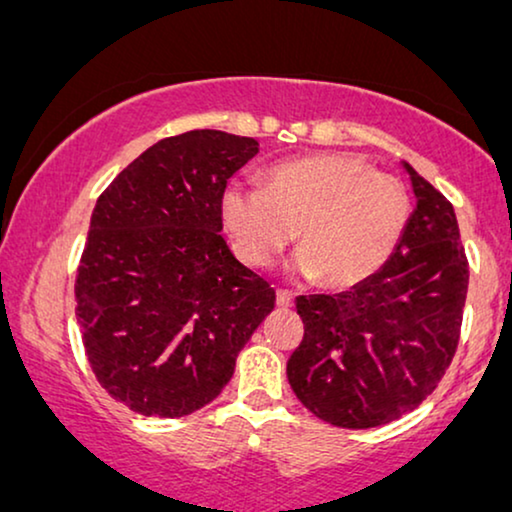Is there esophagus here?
I'll return each instance as SVG.
<instances>
[{
    "label": "esophagus",
    "mask_w": 512,
    "mask_h": 512,
    "mask_svg": "<svg viewBox=\"0 0 512 512\" xmlns=\"http://www.w3.org/2000/svg\"><path fill=\"white\" fill-rule=\"evenodd\" d=\"M276 303H278V308L287 310V308H292V305H294V296L289 294L287 289H278V292H276Z\"/></svg>",
    "instance_id": "1"
}]
</instances>
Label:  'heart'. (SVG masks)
Instances as JSON below:
<instances>
[{
	"instance_id": "heart-1",
	"label": "heart",
	"mask_w": 512,
	"mask_h": 512,
	"mask_svg": "<svg viewBox=\"0 0 512 512\" xmlns=\"http://www.w3.org/2000/svg\"><path fill=\"white\" fill-rule=\"evenodd\" d=\"M220 218L243 262L269 266L296 230V269L329 289H349L395 253L411 220V195L363 158L317 154L273 165L264 186L227 183Z\"/></svg>"
}]
</instances>
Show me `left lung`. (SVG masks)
Returning <instances> with one entry per match:
<instances>
[{
	"mask_svg": "<svg viewBox=\"0 0 512 512\" xmlns=\"http://www.w3.org/2000/svg\"><path fill=\"white\" fill-rule=\"evenodd\" d=\"M404 167L416 209L391 259L349 292L296 299L305 333L287 379L305 409L347 430L416 409L460 342L469 262L453 204Z\"/></svg>",
	"mask_w": 512,
	"mask_h": 512,
	"instance_id": "obj_1",
	"label": "left lung"
}]
</instances>
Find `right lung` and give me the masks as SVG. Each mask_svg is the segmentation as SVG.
Segmentation results:
<instances>
[{
  "mask_svg": "<svg viewBox=\"0 0 512 512\" xmlns=\"http://www.w3.org/2000/svg\"><path fill=\"white\" fill-rule=\"evenodd\" d=\"M253 137L188 131L156 142L98 197L78 278L87 361L135 414L181 418L216 400L276 292L220 230L227 179Z\"/></svg>",
  "mask_w": 512,
  "mask_h": 512,
  "instance_id": "add662e5",
  "label": "right lung"
}]
</instances>
